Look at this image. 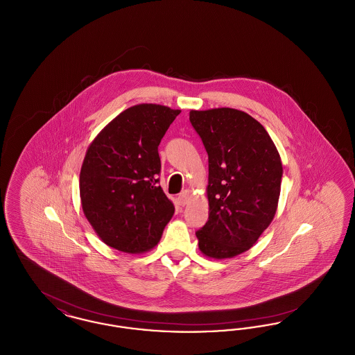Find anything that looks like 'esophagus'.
<instances>
[{
  "label": "esophagus",
  "mask_w": 355,
  "mask_h": 355,
  "mask_svg": "<svg viewBox=\"0 0 355 355\" xmlns=\"http://www.w3.org/2000/svg\"><path fill=\"white\" fill-rule=\"evenodd\" d=\"M189 201V193L187 191H182L178 197H177V202L181 206H185L186 203Z\"/></svg>",
  "instance_id": "34e87169"
}]
</instances>
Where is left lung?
<instances>
[{
    "instance_id": "left-lung-1",
    "label": "left lung",
    "mask_w": 355,
    "mask_h": 355,
    "mask_svg": "<svg viewBox=\"0 0 355 355\" xmlns=\"http://www.w3.org/2000/svg\"><path fill=\"white\" fill-rule=\"evenodd\" d=\"M190 123L209 157V220L196 232L206 257L249 250L277 211L282 162L265 128L245 112L191 110Z\"/></svg>"
}]
</instances>
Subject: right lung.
I'll list each match as a JSON object with an SVG mask.
<instances>
[{"label":"right lung","instance_id":"1","mask_svg":"<svg viewBox=\"0 0 355 355\" xmlns=\"http://www.w3.org/2000/svg\"><path fill=\"white\" fill-rule=\"evenodd\" d=\"M180 113L155 103L135 105L87 148L80 174L83 210L107 246L144 253L161 239L174 206L158 185V145Z\"/></svg>","mask_w":355,"mask_h":355}]
</instances>
